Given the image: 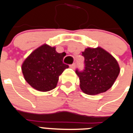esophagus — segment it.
I'll list each match as a JSON object with an SVG mask.
<instances>
[{
    "label": "esophagus",
    "instance_id": "34e87169",
    "mask_svg": "<svg viewBox=\"0 0 133 133\" xmlns=\"http://www.w3.org/2000/svg\"><path fill=\"white\" fill-rule=\"evenodd\" d=\"M70 68L72 69H75L76 68V63H73V64L70 65Z\"/></svg>",
    "mask_w": 133,
    "mask_h": 133
}]
</instances>
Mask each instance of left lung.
<instances>
[{
    "label": "left lung",
    "mask_w": 133,
    "mask_h": 133,
    "mask_svg": "<svg viewBox=\"0 0 133 133\" xmlns=\"http://www.w3.org/2000/svg\"><path fill=\"white\" fill-rule=\"evenodd\" d=\"M85 68L82 72L76 70L82 92L95 95L107 91L112 87L120 73L118 61L101 47L85 49L82 53Z\"/></svg>",
    "instance_id": "1"
}]
</instances>
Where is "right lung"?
Listing matches in <instances>:
<instances>
[{"label":"right lung","instance_id":"right-lung-1","mask_svg":"<svg viewBox=\"0 0 133 133\" xmlns=\"http://www.w3.org/2000/svg\"><path fill=\"white\" fill-rule=\"evenodd\" d=\"M55 49V46L42 44L32 52L22 63L24 78L37 91L46 92L55 89L59 76L69 68L63 63L65 53H59Z\"/></svg>","mask_w":133,"mask_h":133}]
</instances>
